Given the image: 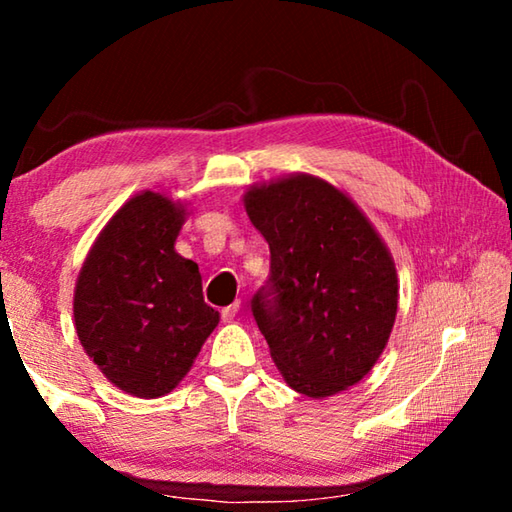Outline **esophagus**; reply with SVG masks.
Segmentation results:
<instances>
[{
    "mask_svg": "<svg viewBox=\"0 0 512 512\" xmlns=\"http://www.w3.org/2000/svg\"><path fill=\"white\" fill-rule=\"evenodd\" d=\"M239 300L237 302H232L230 307H225L223 311H221V318H223V323H232V320L237 318V314H239Z\"/></svg>",
    "mask_w": 512,
    "mask_h": 512,
    "instance_id": "34e87169",
    "label": "esophagus"
}]
</instances>
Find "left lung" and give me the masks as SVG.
I'll use <instances>...</instances> for the list:
<instances>
[{
    "mask_svg": "<svg viewBox=\"0 0 512 512\" xmlns=\"http://www.w3.org/2000/svg\"><path fill=\"white\" fill-rule=\"evenodd\" d=\"M244 207L271 248V277L250 307L277 370L314 400L348 391L393 332L391 250L348 194L309 173L248 187Z\"/></svg>",
    "mask_w": 512,
    "mask_h": 512,
    "instance_id": "left-lung-1",
    "label": "left lung"
}]
</instances>
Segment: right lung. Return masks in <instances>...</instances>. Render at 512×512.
<instances>
[{
  "mask_svg": "<svg viewBox=\"0 0 512 512\" xmlns=\"http://www.w3.org/2000/svg\"><path fill=\"white\" fill-rule=\"evenodd\" d=\"M187 203L135 194L99 232L74 289V327L110 384L133 397L171 393L219 311L205 305L198 264L176 253Z\"/></svg>",
  "mask_w": 512,
  "mask_h": 512,
  "instance_id": "1",
  "label": "right lung"
}]
</instances>
